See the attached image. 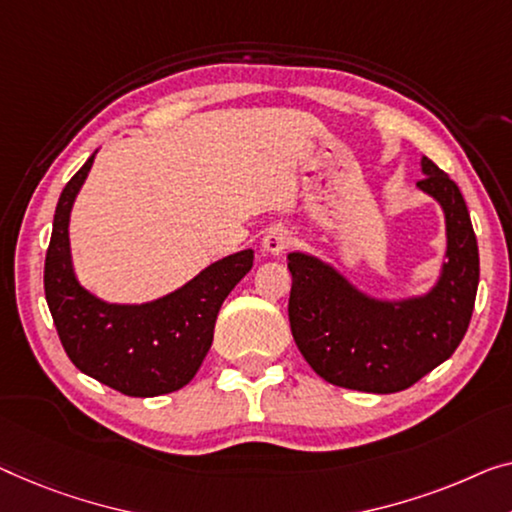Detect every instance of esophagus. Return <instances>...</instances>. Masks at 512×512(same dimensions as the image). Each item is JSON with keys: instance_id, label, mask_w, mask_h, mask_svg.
<instances>
[{"instance_id": "1", "label": "esophagus", "mask_w": 512, "mask_h": 512, "mask_svg": "<svg viewBox=\"0 0 512 512\" xmlns=\"http://www.w3.org/2000/svg\"><path fill=\"white\" fill-rule=\"evenodd\" d=\"M289 246H292V232L282 230V227H273V230L266 232V236L262 239V248L271 255L285 253Z\"/></svg>"}]
</instances>
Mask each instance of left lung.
<instances>
[{
	"instance_id": "8db88e82",
	"label": "left lung",
	"mask_w": 512,
	"mask_h": 512,
	"mask_svg": "<svg viewBox=\"0 0 512 512\" xmlns=\"http://www.w3.org/2000/svg\"><path fill=\"white\" fill-rule=\"evenodd\" d=\"M416 183L446 213L448 262L430 294L377 301L358 292L333 266L292 253L289 326L296 347L329 384L365 393L414 386L460 345L478 289V243L457 183L423 158Z\"/></svg>"
}]
</instances>
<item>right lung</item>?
I'll use <instances>...</instances> for the list:
<instances>
[{
    "instance_id": "add662e5",
    "label": "right lung",
    "mask_w": 512,
    "mask_h": 512,
    "mask_svg": "<svg viewBox=\"0 0 512 512\" xmlns=\"http://www.w3.org/2000/svg\"><path fill=\"white\" fill-rule=\"evenodd\" d=\"M94 154L61 190L48 253L45 299L61 345L78 370L131 398L179 391L211 349L213 326L227 294L253 269V250L218 259L177 292L142 305L105 303L73 273L68 218Z\"/></svg>"
}]
</instances>
